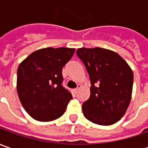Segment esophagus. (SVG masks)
Listing matches in <instances>:
<instances>
[{
	"label": "esophagus",
	"instance_id": "obj_1",
	"mask_svg": "<svg viewBox=\"0 0 148 148\" xmlns=\"http://www.w3.org/2000/svg\"><path fill=\"white\" fill-rule=\"evenodd\" d=\"M80 88H81V85H78V87H77V88H76L74 90V92H75V93H77V92H78V91H79V89Z\"/></svg>",
	"mask_w": 148,
	"mask_h": 148
}]
</instances>
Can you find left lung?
<instances>
[{"instance_id": "obj_1", "label": "left lung", "mask_w": 148, "mask_h": 148, "mask_svg": "<svg viewBox=\"0 0 148 148\" xmlns=\"http://www.w3.org/2000/svg\"><path fill=\"white\" fill-rule=\"evenodd\" d=\"M89 74L90 97L82 106L86 119L100 125L116 123L125 115L132 97L134 74L113 51L101 47L76 51Z\"/></svg>"}]
</instances>
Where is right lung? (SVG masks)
<instances>
[{
    "label": "right lung",
    "mask_w": 148,
    "mask_h": 148,
    "mask_svg": "<svg viewBox=\"0 0 148 148\" xmlns=\"http://www.w3.org/2000/svg\"><path fill=\"white\" fill-rule=\"evenodd\" d=\"M74 51L67 47L39 49L18 65V98L34 120L51 121L64 113L72 95L62 86V68Z\"/></svg>",
    "instance_id": "obj_1"
}]
</instances>
